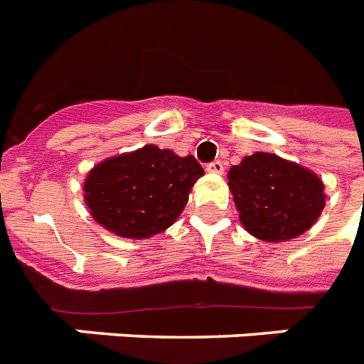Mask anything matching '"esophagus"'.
I'll return each mask as SVG.
<instances>
[{"instance_id":"esophagus-1","label":"esophagus","mask_w":364,"mask_h":364,"mask_svg":"<svg viewBox=\"0 0 364 364\" xmlns=\"http://www.w3.org/2000/svg\"><path fill=\"white\" fill-rule=\"evenodd\" d=\"M205 170L210 171V173H223L225 171V164H223L221 160H213V162L205 166Z\"/></svg>"}]
</instances>
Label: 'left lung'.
Returning a JSON list of instances; mask_svg holds the SVG:
<instances>
[{
    "label": "left lung",
    "instance_id": "obj_1",
    "mask_svg": "<svg viewBox=\"0 0 364 364\" xmlns=\"http://www.w3.org/2000/svg\"><path fill=\"white\" fill-rule=\"evenodd\" d=\"M228 187L245 230L264 242L296 238L325 208L321 179L270 153H255L232 166Z\"/></svg>",
    "mask_w": 364,
    "mask_h": 364
}]
</instances>
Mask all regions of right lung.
I'll list each match as a JSON object with an SVG mask.
<instances>
[{
  "label": "right lung",
  "instance_id": "add662e5",
  "mask_svg": "<svg viewBox=\"0 0 364 364\" xmlns=\"http://www.w3.org/2000/svg\"><path fill=\"white\" fill-rule=\"evenodd\" d=\"M204 168L194 156L145 145L113 156L87 177L85 200L92 217L122 238H149L170 227Z\"/></svg>",
  "mask_w": 364,
  "mask_h": 364
}]
</instances>
